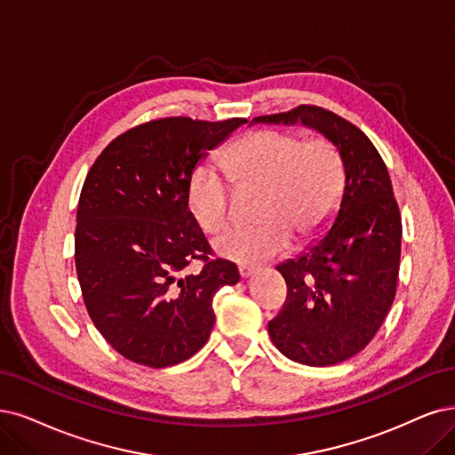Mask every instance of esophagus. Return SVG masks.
Here are the masks:
<instances>
[{
  "label": "esophagus",
  "mask_w": 455,
  "mask_h": 455,
  "mask_svg": "<svg viewBox=\"0 0 455 455\" xmlns=\"http://www.w3.org/2000/svg\"><path fill=\"white\" fill-rule=\"evenodd\" d=\"M238 272H240V277L242 279H247L255 274V267L253 266H245V264H240L238 266Z\"/></svg>",
  "instance_id": "obj_1"
}]
</instances>
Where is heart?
<instances>
[{
  "instance_id": "1",
  "label": "heart",
  "mask_w": 455,
  "mask_h": 455,
  "mask_svg": "<svg viewBox=\"0 0 455 455\" xmlns=\"http://www.w3.org/2000/svg\"><path fill=\"white\" fill-rule=\"evenodd\" d=\"M223 166L240 193L260 189L255 217L260 223L225 230L213 242L217 255L257 264L281 255L291 245L307 243L324 230L343 191V166L335 148L299 134L262 129L234 142ZM191 215L215 234L232 215L234 189L213 166L202 164L188 188Z\"/></svg>"
}]
</instances>
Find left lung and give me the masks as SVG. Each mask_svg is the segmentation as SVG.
<instances>
[{
    "mask_svg": "<svg viewBox=\"0 0 455 455\" xmlns=\"http://www.w3.org/2000/svg\"><path fill=\"white\" fill-rule=\"evenodd\" d=\"M257 124H301L338 148L345 189L333 225L296 259L277 266L287 299L267 331L284 356L324 367L358 355L388 315L401 259V215L377 148L326 108L259 116Z\"/></svg>",
    "mask_w": 455,
    "mask_h": 455,
    "instance_id": "1",
    "label": "left lung"
}]
</instances>
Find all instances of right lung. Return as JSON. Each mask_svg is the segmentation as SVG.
Wrapping results in <instances>:
<instances>
[{"label":"right lung","mask_w":455,"mask_h":455,"mask_svg":"<svg viewBox=\"0 0 455 455\" xmlns=\"http://www.w3.org/2000/svg\"><path fill=\"white\" fill-rule=\"evenodd\" d=\"M247 120L161 117L114 139L84 181L75 264L95 328L120 355L148 367L185 362L215 324L213 296L240 281L189 212L196 164ZM193 259L200 273L187 272Z\"/></svg>","instance_id":"add662e5"}]
</instances>
